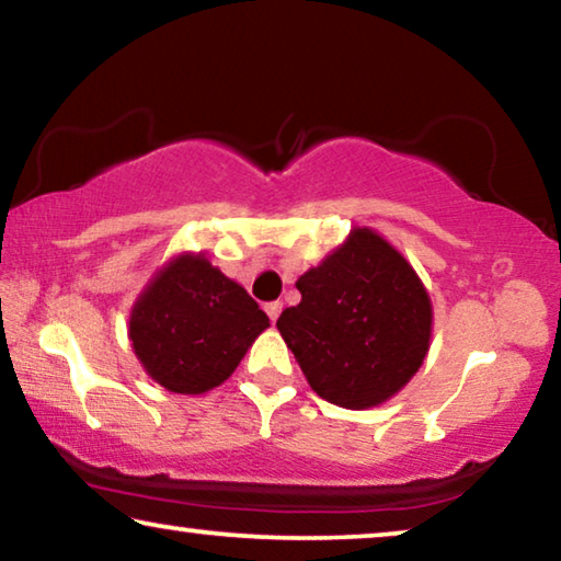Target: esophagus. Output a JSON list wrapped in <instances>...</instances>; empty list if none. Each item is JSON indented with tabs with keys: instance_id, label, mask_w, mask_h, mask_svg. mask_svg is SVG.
<instances>
[{
	"instance_id": "34e87169",
	"label": "esophagus",
	"mask_w": 561,
	"mask_h": 561,
	"mask_svg": "<svg viewBox=\"0 0 561 561\" xmlns=\"http://www.w3.org/2000/svg\"><path fill=\"white\" fill-rule=\"evenodd\" d=\"M264 310H266V314H270V320H272V322H277L279 312H282V302H266V305H264Z\"/></svg>"
}]
</instances>
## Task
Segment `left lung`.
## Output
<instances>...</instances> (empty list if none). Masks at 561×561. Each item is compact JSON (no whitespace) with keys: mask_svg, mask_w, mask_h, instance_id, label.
I'll return each instance as SVG.
<instances>
[{"mask_svg":"<svg viewBox=\"0 0 561 561\" xmlns=\"http://www.w3.org/2000/svg\"><path fill=\"white\" fill-rule=\"evenodd\" d=\"M302 302L277 328L312 391L368 409L404 389L432 337V302L412 264L370 228L297 279Z\"/></svg>","mask_w":561,"mask_h":561,"instance_id":"1","label":"left lung"}]
</instances>
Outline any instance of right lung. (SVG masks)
I'll return each mask as SVG.
<instances>
[{"instance_id": "1", "label": "right lung", "mask_w": 561, "mask_h": 561, "mask_svg": "<svg viewBox=\"0 0 561 561\" xmlns=\"http://www.w3.org/2000/svg\"><path fill=\"white\" fill-rule=\"evenodd\" d=\"M270 318L203 254L154 274L129 314L131 348L168 391L203 393L233 374Z\"/></svg>"}]
</instances>
